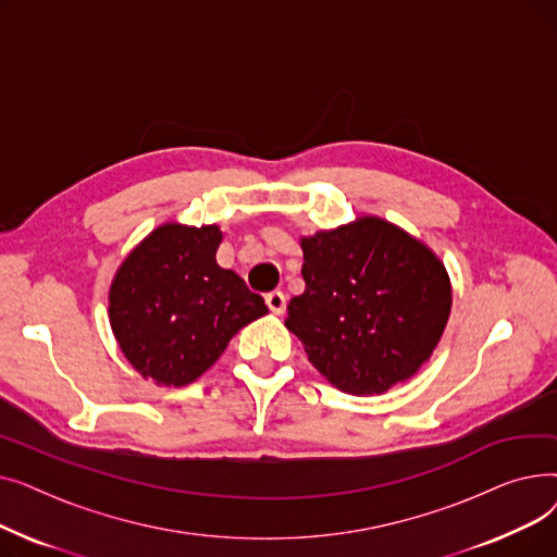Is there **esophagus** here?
<instances>
[{
	"mask_svg": "<svg viewBox=\"0 0 557 557\" xmlns=\"http://www.w3.org/2000/svg\"><path fill=\"white\" fill-rule=\"evenodd\" d=\"M267 305L273 313H284L286 309V296L282 294V290H271V294H267Z\"/></svg>",
	"mask_w": 557,
	"mask_h": 557,
	"instance_id": "34e87169",
	"label": "esophagus"
}]
</instances>
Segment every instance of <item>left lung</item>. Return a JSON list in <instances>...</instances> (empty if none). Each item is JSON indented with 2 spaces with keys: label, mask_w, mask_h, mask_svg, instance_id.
<instances>
[{
  "label": "left lung",
  "mask_w": 557,
  "mask_h": 557,
  "mask_svg": "<svg viewBox=\"0 0 557 557\" xmlns=\"http://www.w3.org/2000/svg\"><path fill=\"white\" fill-rule=\"evenodd\" d=\"M305 294L284 325L309 363L349 395H382L433 355L451 313V280L424 242L379 216L300 237Z\"/></svg>",
  "instance_id": "1"
}]
</instances>
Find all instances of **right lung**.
<instances>
[{
	"instance_id": "right-lung-1",
	"label": "right lung",
	"mask_w": 557,
	"mask_h": 557,
	"mask_svg": "<svg viewBox=\"0 0 557 557\" xmlns=\"http://www.w3.org/2000/svg\"><path fill=\"white\" fill-rule=\"evenodd\" d=\"M219 225H158L126 255L108 290V318L126 361L156 386L208 372L230 338L267 315L263 298L216 263Z\"/></svg>"
}]
</instances>
